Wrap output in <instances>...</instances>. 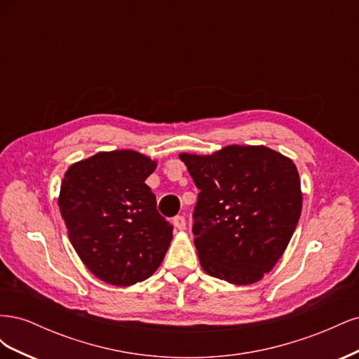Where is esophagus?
Wrapping results in <instances>:
<instances>
[{
    "label": "esophagus",
    "instance_id": "1",
    "mask_svg": "<svg viewBox=\"0 0 359 359\" xmlns=\"http://www.w3.org/2000/svg\"><path fill=\"white\" fill-rule=\"evenodd\" d=\"M173 224H175L178 231H184L186 229V219H184L182 215H177L175 219H173Z\"/></svg>",
    "mask_w": 359,
    "mask_h": 359
}]
</instances>
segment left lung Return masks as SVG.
<instances>
[{
  "mask_svg": "<svg viewBox=\"0 0 359 359\" xmlns=\"http://www.w3.org/2000/svg\"><path fill=\"white\" fill-rule=\"evenodd\" d=\"M180 158L201 190L193 233L202 269L232 285L256 283L283 256L299 220L295 163L264 145Z\"/></svg>",
  "mask_w": 359,
  "mask_h": 359,
  "instance_id": "1",
  "label": "left lung"
}]
</instances>
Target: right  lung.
<instances>
[{
  "label": "right lung",
  "instance_id": "1",
  "mask_svg": "<svg viewBox=\"0 0 359 359\" xmlns=\"http://www.w3.org/2000/svg\"><path fill=\"white\" fill-rule=\"evenodd\" d=\"M157 161L132 149L102 151L64 173L60 212L83 265L107 285L133 286L156 273L172 226L145 180Z\"/></svg>",
  "mask_w": 359,
  "mask_h": 359
}]
</instances>
